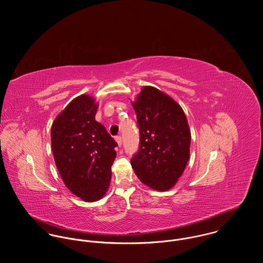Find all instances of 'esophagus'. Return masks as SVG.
I'll return each instance as SVG.
<instances>
[{"instance_id":"1","label":"esophagus","mask_w":263,"mask_h":263,"mask_svg":"<svg viewBox=\"0 0 263 263\" xmlns=\"http://www.w3.org/2000/svg\"><path fill=\"white\" fill-rule=\"evenodd\" d=\"M115 141H116V143H117V145H118V147H120L121 146V144H122V140H121V137H115Z\"/></svg>"}]
</instances>
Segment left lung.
I'll list each match as a JSON object with an SVG mask.
<instances>
[{
	"label": "left lung",
	"mask_w": 263,
	"mask_h": 263,
	"mask_svg": "<svg viewBox=\"0 0 263 263\" xmlns=\"http://www.w3.org/2000/svg\"><path fill=\"white\" fill-rule=\"evenodd\" d=\"M133 107L140 129V147L130 164L147 186L165 191L182 175L190 148L187 119L180 105L157 88L146 86Z\"/></svg>",
	"instance_id": "left-lung-1"
}]
</instances>
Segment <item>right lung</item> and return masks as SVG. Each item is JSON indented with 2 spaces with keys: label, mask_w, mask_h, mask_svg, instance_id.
<instances>
[{
  "label": "right lung",
  "mask_w": 263,
  "mask_h": 263,
  "mask_svg": "<svg viewBox=\"0 0 263 263\" xmlns=\"http://www.w3.org/2000/svg\"><path fill=\"white\" fill-rule=\"evenodd\" d=\"M98 104L81 95L58 115L51 126V149L60 175L85 201L100 199L111 179L117 143L95 120Z\"/></svg>",
  "instance_id": "right-lung-1"
}]
</instances>
